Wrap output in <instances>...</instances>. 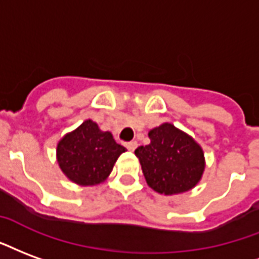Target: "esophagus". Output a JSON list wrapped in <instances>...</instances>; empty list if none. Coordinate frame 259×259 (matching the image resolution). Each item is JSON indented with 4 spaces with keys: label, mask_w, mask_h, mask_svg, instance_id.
I'll return each instance as SVG.
<instances>
[{
    "label": "esophagus",
    "mask_w": 259,
    "mask_h": 259,
    "mask_svg": "<svg viewBox=\"0 0 259 259\" xmlns=\"http://www.w3.org/2000/svg\"><path fill=\"white\" fill-rule=\"evenodd\" d=\"M126 148L129 149V151H135L137 148V143L136 141H129V143H126Z\"/></svg>",
    "instance_id": "esophagus-1"
}]
</instances>
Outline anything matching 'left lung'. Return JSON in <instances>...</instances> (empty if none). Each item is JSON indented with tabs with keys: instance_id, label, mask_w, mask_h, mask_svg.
<instances>
[{
	"instance_id": "1",
	"label": "left lung",
	"mask_w": 259,
	"mask_h": 259,
	"mask_svg": "<svg viewBox=\"0 0 259 259\" xmlns=\"http://www.w3.org/2000/svg\"><path fill=\"white\" fill-rule=\"evenodd\" d=\"M151 143L141 145L135 154L151 188L174 195L193 188L204 170L203 151L192 137L163 123L148 133Z\"/></svg>"
}]
</instances>
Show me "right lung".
I'll return each mask as SVG.
<instances>
[{"label": "right lung", "mask_w": 259, "mask_h": 259, "mask_svg": "<svg viewBox=\"0 0 259 259\" xmlns=\"http://www.w3.org/2000/svg\"><path fill=\"white\" fill-rule=\"evenodd\" d=\"M124 151L110 132H101L89 119L60 140L57 162L71 181L88 187L104 181Z\"/></svg>", "instance_id": "obj_1"}]
</instances>
